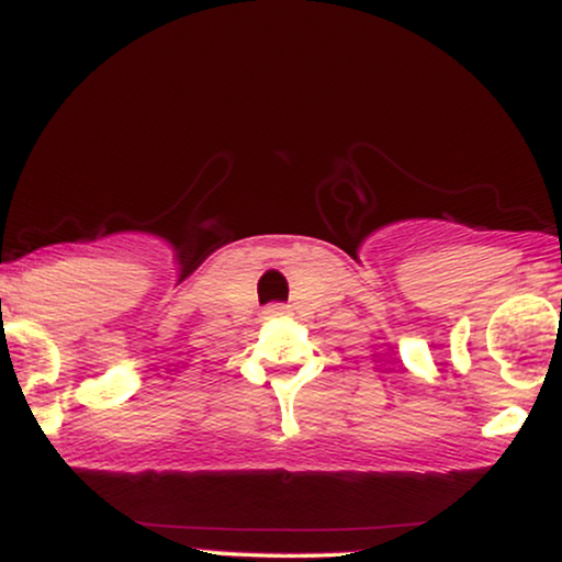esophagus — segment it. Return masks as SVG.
I'll list each match as a JSON object with an SVG mask.
<instances>
[{
    "mask_svg": "<svg viewBox=\"0 0 562 562\" xmlns=\"http://www.w3.org/2000/svg\"><path fill=\"white\" fill-rule=\"evenodd\" d=\"M285 308L288 306H282V303H274V306L267 308V314H269V317H274V314H285Z\"/></svg>",
    "mask_w": 562,
    "mask_h": 562,
    "instance_id": "1",
    "label": "esophagus"
}]
</instances>
